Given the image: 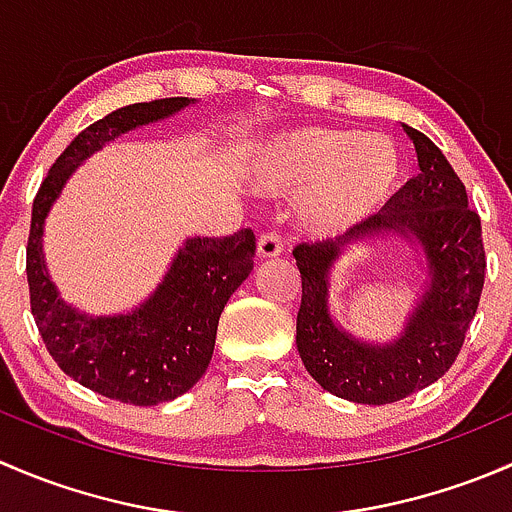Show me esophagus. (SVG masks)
<instances>
[{"mask_svg": "<svg viewBox=\"0 0 512 512\" xmlns=\"http://www.w3.org/2000/svg\"><path fill=\"white\" fill-rule=\"evenodd\" d=\"M282 255V240L277 232H265L260 235L257 240V257L260 260H272V257H280Z\"/></svg>", "mask_w": 512, "mask_h": 512, "instance_id": "34e87169", "label": "esophagus"}]
</instances>
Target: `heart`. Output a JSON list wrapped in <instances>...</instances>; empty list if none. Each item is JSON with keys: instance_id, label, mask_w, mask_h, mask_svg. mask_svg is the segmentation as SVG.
<instances>
[{"instance_id": "heart-1", "label": "heart", "mask_w": 512, "mask_h": 512, "mask_svg": "<svg viewBox=\"0 0 512 512\" xmlns=\"http://www.w3.org/2000/svg\"><path fill=\"white\" fill-rule=\"evenodd\" d=\"M394 141L337 126H294L275 133L247 160L260 195L300 193L294 223L312 240H339L374 218L399 183Z\"/></svg>"}]
</instances>
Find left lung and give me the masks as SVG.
Listing matches in <instances>:
<instances>
[{"label":"left lung","mask_w":512,"mask_h":512,"mask_svg":"<svg viewBox=\"0 0 512 512\" xmlns=\"http://www.w3.org/2000/svg\"><path fill=\"white\" fill-rule=\"evenodd\" d=\"M404 131L416 148V178L359 230L292 252L302 275L297 352L324 391L354 404H394L441 379L461 352L485 280L480 218L468 208L466 185L431 138ZM352 236L355 244L399 236L419 247L424 280L405 329L389 343L356 338L328 307L331 270Z\"/></svg>","instance_id":"left-lung-1"}]
</instances>
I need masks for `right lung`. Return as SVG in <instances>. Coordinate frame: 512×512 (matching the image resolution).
<instances>
[{"label": "right lung", "instance_id": "add662e5", "mask_svg": "<svg viewBox=\"0 0 512 512\" xmlns=\"http://www.w3.org/2000/svg\"><path fill=\"white\" fill-rule=\"evenodd\" d=\"M195 98L131 103L91 123L51 165L32 208L27 280L32 314L46 349L64 374L86 389L133 406L173 401L198 384L215 349L220 314L247 280L255 255L252 230L188 237L168 272L138 307L89 314L64 302L44 257V225L71 175L123 133L165 121Z\"/></svg>", "mask_w": 512, "mask_h": 512}]
</instances>
